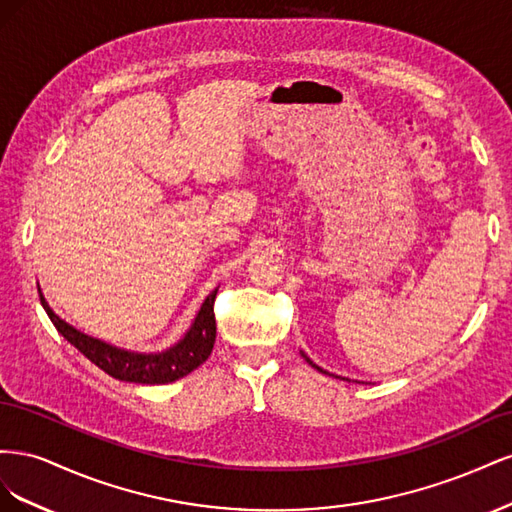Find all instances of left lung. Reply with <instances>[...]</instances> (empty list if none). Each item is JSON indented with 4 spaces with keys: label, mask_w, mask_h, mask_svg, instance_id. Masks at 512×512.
I'll return each instance as SVG.
<instances>
[{
    "label": "left lung",
    "mask_w": 512,
    "mask_h": 512,
    "mask_svg": "<svg viewBox=\"0 0 512 512\" xmlns=\"http://www.w3.org/2000/svg\"><path fill=\"white\" fill-rule=\"evenodd\" d=\"M301 354H303V352H301ZM303 359H305V361H307L309 365H312V367H316L318 371H322V374H327V371H324V369H320V367H318V365H316V363H314L312 359H309V356H307V354H303Z\"/></svg>",
    "instance_id": "1"
}]
</instances>
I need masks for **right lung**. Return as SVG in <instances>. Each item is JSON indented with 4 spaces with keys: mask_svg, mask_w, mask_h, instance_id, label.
I'll use <instances>...</instances> for the list:
<instances>
[{
    "mask_svg": "<svg viewBox=\"0 0 512 512\" xmlns=\"http://www.w3.org/2000/svg\"><path fill=\"white\" fill-rule=\"evenodd\" d=\"M40 292V288H38ZM215 288L205 303L200 305L198 314L192 322L188 333L175 346H170L164 352H130L115 348L106 342H100L96 337H89L81 333L79 329L70 327L66 320H61L53 309L46 303L40 292V303L49 314L55 329L64 335L68 342L83 352L87 359L98 365L108 376H113L123 382H136V384H168L175 382L183 376L192 374L196 367L203 365L215 344V314H213V303H215Z\"/></svg>",
    "mask_w": 512,
    "mask_h": 512,
    "instance_id": "add662e5",
    "label": "right lung"
}]
</instances>
